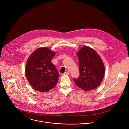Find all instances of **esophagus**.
<instances>
[{
  "instance_id": "1",
  "label": "esophagus",
  "mask_w": 129,
  "mask_h": 129,
  "mask_svg": "<svg viewBox=\"0 0 129 129\" xmlns=\"http://www.w3.org/2000/svg\"><path fill=\"white\" fill-rule=\"evenodd\" d=\"M63 75H69V72H65L64 73H63Z\"/></svg>"
}]
</instances>
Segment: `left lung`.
Masks as SVG:
<instances>
[{"mask_svg": "<svg viewBox=\"0 0 129 129\" xmlns=\"http://www.w3.org/2000/svg\"><path fill=\"white\" fill-rule=\"evenodd\" d=\"M78 58L79 75L73 78L75 83L84 91L93 90L101 83L105 69L101 57L88 47L81 48L77 54Z\"/></svg>", "mask_w": 129, "mask_h": 129, "instance_id": "obj_1", "label": "left lung"}]
</instances>
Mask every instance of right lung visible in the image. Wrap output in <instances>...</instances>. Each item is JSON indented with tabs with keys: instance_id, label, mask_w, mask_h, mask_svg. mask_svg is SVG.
I'll return each instance as SVG.
<instances>
[{
	"instance_id": "add662e5",
	"label": "right lung",
	"mask_w": 129,
	"mask_h": 129,
	"mask_svg": "<svg viewBox=\"0 0 129 129\" xmlns=\"http://www.w3.org/2000/svg\"><path fill=\"white\" fill-rule=\"evenodd\" d=\"M55 53L47 48L35 50L28 58L25 67L26 78L36 91L46 92L56 85L59 74L51 60Z\"/></svg>"
}]
</instances>
